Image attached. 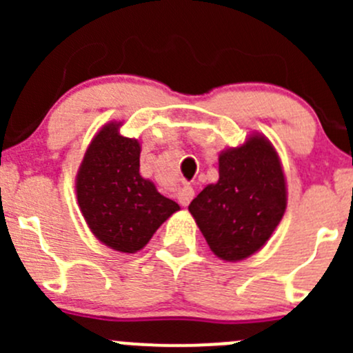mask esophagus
<instances>
[{
    "mask_svg": "<svg viewBox=\"0 0 353 353\" xmlns=\"http://www.w3.org/2000/svg\"><path fill=\"white\" fill-rule=\"evenodd\" d=\"M193 196H194V190H193V186H190V184H186V186L181 188L179 193H177V199H179V203L183 206L190 205Z\"/></svg>",
    "mask_w": 353,
    "mask_h": 353,
    "instance_id": "1",
    "label": "esophagus"
}]
</instances>
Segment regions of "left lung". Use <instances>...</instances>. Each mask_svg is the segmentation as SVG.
<instances>
[{
	"label": "left lung",
	"instance_id": "obj_1",
	"mask_svg": "<svg viewBox=\"0 0 353 353\" xmlns=\"http://www.w3.org/2000/svg\"><path fill=\"white\" fill-rule=\"evenodd\" d=\"M287 206L285 177L268 140L251 137L243 147L219 157V183L191 201L210 249L225 261L254 254L282 220Z\"/></svg>",
	"mask_w": 353,
	"mask_h": 353
}]
</instances>
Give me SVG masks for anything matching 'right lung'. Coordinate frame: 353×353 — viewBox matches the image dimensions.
Returning a JSON list of instances; mask_svg holds the SVG:
<instances>
[{
	"instance_id": "add662e5",
	"label": "right lung",
	"mask_w": 353,
	"mask_h": 353,
	"mask_svg": "<svg viewBox=\"0 0 353 353\" xmlns=\"http://www.w3.org/2000/svg\"><path fill=\"white\" fill-rule=\"evenodd\" d=\"M117 130L119 124L110 123L92 140L78 170L77 198L101 243L137 252L179 205L140 176V143Z\"/></svg>"
}]
</instances>
